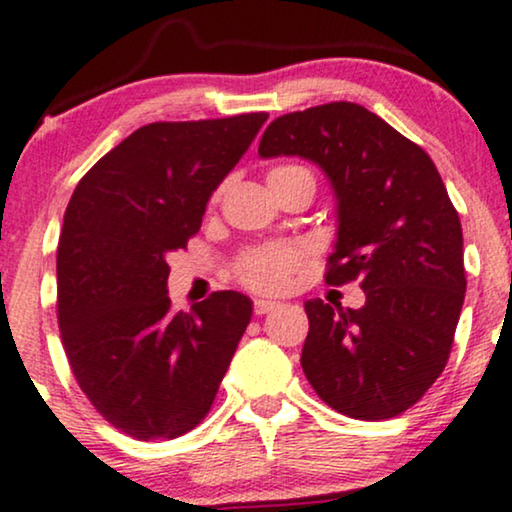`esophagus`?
Returning <instances> with one entry per match:
<instances>
[{
    "instance_id": "obj_1",
    "label": "esophagus",
    "mask_w": 512,
    "mask_h": 512,
    "mask_svg": "<svg viewBox=\"0 0 512 512\" xmlns=\"http://www.w3.org/2000/svg\"><path fill=\"white\" fill-rule=\"evenodd\" d=\"M278 306V302L274 299H255V316H264V313L274 311Z\"/></svg>"
}]
</instances>
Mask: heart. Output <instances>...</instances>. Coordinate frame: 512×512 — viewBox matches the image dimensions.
<instances>
[{
	"label": "heart",
	"mask_w": 512,
	"mask_h": 512,
	"mask_svg": "<svg viewBox=\"0 0 512 512\" xmlns=\"http://www.w3.org/2000/svg\"><path fill=\"white\" fill-rule=\"evenodd\" d=\"M292 173H304L311 175L309 170L299 166H283L274 168L271 175H292ZM299 260H302V250L295 245H264L248 252L241 262H238L236 274L241 278L243 285L257 290V292H281L285 285L290 283L292 271L297 269Z\"/></svg>",
	"instance_id": "obj_1"
}]
</instances>
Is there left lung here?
Returning a JSON list of instances; mask_svg holds the SVG:
<instances>
[{
  "mask_svg": "<svg viewBox=\"0 0 512 512\" xmlns=\"http://www.w3.org/2000/svg\"><path fill=\"white\" fill-rule=\"evenodd\" d=\"M262 159L299 156L337 201L325 281H360L365 304L309 299L302 370L332 410L398 417L445 370L466 295L459 213L424 149L356 102H327L271 121Z\"/></svg>",
  "mask_w": 512,
  "mask_h": 512,
  "instance_id": "1",
  "label": "left lung"
}]
</instances>
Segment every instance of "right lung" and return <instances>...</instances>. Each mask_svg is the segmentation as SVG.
Masks as SVG:
<instances>
[{"label": "right lung", "mask_w": 512, "mask_h": 512, "mask_svg": "<svg viewBox=\"0 0 512 512\" xmlns=\"http://www.w3.org/2000/svg\"><path fill=\"white\" fill-rule=\"evenodd\" d=\"M267 114L159 121L81 177L58 241V325L81 391L138 440L192 431L213 405L252 316L250 297L213 292L173 313L166 255L187 248L210 196Z\"/></svg>", "instance_id": "1"}]
</instances>
